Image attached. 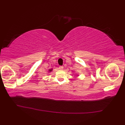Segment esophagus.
Returning a JSON list of instances; mask_svg holds the SVG:
<instances>
[{
    "label": "esophagus",
    "instance_id": "34e87169",
    "mask_svg": "<svg viewBox=\"0 0 125 125\" xmlns=\"http://www.w3.org/2000/svg\"><path fill=\"white\" fill-rule=\"evenodd\" d=\"M63 68V67L62 66H60L59 67V69H60V70H62Z\"/></svg>",
    "mask_w": 125,
    "mask_h": 125
}]
</instances>
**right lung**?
<instances>
[{
    "label": "right lung",
    "instance_id": "right-lung-1",
    "mask_svg": "<svg viewBox=\"0 0 125 125\" xmlns=\"http://www.w3.org/2000/svg\"><path fill=\"white\" fill-rule=\"evenodd\" d=\"M52 71V69H50V70H49V71H50V72H51Z\"/></svg>",
    "mask_w": 125,
    "mask_h": 125
}]
</instances>
